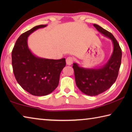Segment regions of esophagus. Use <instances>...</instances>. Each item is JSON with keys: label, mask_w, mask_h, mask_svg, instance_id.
<instances>
[{"label": "esophagus", "mask_w": 132, "mask_h": 132, "mask_svg": "<svg viewBox=\"0 0 132 132\" xmlns=\"http://www.w3.org/2000/svg\"><path fill=\"white\" fill-rule=\"evenodd\" d=\"M73 61H74V58L71 56H69L68 57H67V59L66 60V64H68V65H71V64L73 63Z\"/></svg>", "instance_id": "obj_1"}]
</instances>
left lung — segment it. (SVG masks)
<instances>
[{
  "label": "left lung",
  "mask_w": 132,
  "mask_h": 132,
  "mask_svg": "<svg viewBox=\"0 0 132 132\" xmlns=\"http://www.w3.org/2000/svg\"><path fill=\"white\" fill-rule=\"evenodd\" d=\"M93 25L100 32L111 39L113 50L109 61L101 68L86 69L73 63L77 87L82 93L90 96L105 92L114 83L118 77L122 59L121 48L113 35L97 24Z\"/></svg>",
  "instance_id": "1"
}]
</instances>
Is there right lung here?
<instances>
[{"label": "right lung", "instance_id": "1", "mask_svg": "<svg viewBox=\"0 0 132 132\" xmlns=\"http://www.w3.org/2000/svg\"><path fill=\"white\" fill-rule=\"evenodd\" d=\"M46 25L35 26L22 34L12 52L13 73L24 90L35 96L46 95L54 91L59 82L60 74L66 66L64 58L55 60L41 58L32 54L27 44L31 33Z\"/></svg>", "mask_w": 132, "mask_h": 132}]
</instances>
